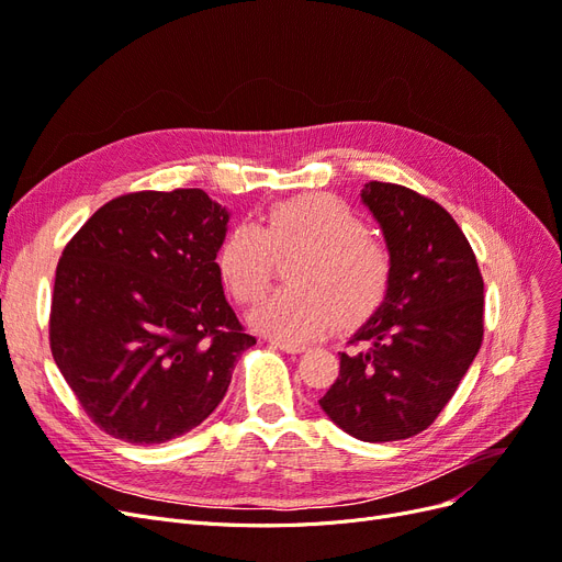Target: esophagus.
<instances>
[{
	"instance_id": "1",
	"label": "esophagus",
	"mask_w": 562,
	"mask_h": 562,
	"mask_svg": "<svg viewBox=\"0 0 562 562\" xmlns=\"http://www.w3.org/2000/svg\"><path fill=\"white\" fill-rule=\"evenodd\" d=\"M269 345L271 347H277V349H281V351H285V353H302L304 349V345H295V342H283V339H277V337H271L269 339Z\"/></svg>"
}]
</instances>
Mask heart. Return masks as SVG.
I'll return each instance as SVG.
<instances>
[{
  "instance_id": "obj_1",
  "label": "heart",
  "mask_w": 562,
  "mask_h": 562,
  "mask_svg": "<svg viewBox=\"0 0 562 562\" xmlns=\"http://www.w3.org/2000/svg\"><path fill=\"white\" fill-rule=\"evenodd\" d=\"M368 232L366 217L345 199L302 194L274 203L260 227L234 225L217 246L215 267L229 295L252 304L267 291L274 252L302 250L288 269L291 288L265 297L250 323L283 342H307L335 318L351 326L386 300L394 258Z\"/></svg>"
}]
</instances>
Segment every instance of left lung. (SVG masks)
<instances>
[{
	"mask_svg": "<svg viewBox=\"0 0 562 562\" xmlns=\"http://www.w3.org/2000/svg\"><path fill=\"white\" fill-rule=\"evenodd\" d=\"M361 199L394 258L386 300L339 353L318 403L366 443L431 427L483 342V277L464 232L429 196L372 180Z\"/></svg>",
	"mask_w": 562,
	"mask_h": 562,
	"instance_id": "left-lung-1",
	"label": "left lung"
}]
</instances>
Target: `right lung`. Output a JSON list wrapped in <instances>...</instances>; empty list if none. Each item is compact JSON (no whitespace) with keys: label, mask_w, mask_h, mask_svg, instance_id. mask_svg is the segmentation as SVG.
<instances>
[{"label":"right lung","mask_w":562,"mask_h":562,"mask_svg":"<svg viewBox=\"0 0 562 562\" xmlns=\"http://www.w3.org/2000/svg\"><path fill=\"white\" fill-rule=\"evenodd\" d=\"M227 220L203 190L131 192L65 246L48 342L98 429L166 443L225 398L236 359L255 345L215 267Z\"/></svg>","instance_id":"right-lung-1"}]
</instances>
